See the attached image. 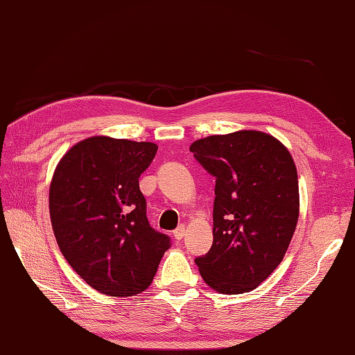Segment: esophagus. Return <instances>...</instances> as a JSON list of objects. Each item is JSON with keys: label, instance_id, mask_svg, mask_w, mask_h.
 Segmentation results:
<instances>
[{"label": "esophagus", "instance_id": "34e87169", "mask_svg": "<svg viewBox=\"0 0 355 355\" xmlns=\"http://www.w3.org/2000/svg\"><path fill=\"white\" fill-rule=\"evenodd\" d=\"M173 236H175V239H178V241L182 239L185 236V227L184 225H179L178 229L173 232Z\"/></svg>", "mask_w": 355, "mask_h": 355}]
</instances>
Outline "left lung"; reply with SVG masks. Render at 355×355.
<instances>
[{
    "label": "left lung",
    "instance_id": "left-lung-1",
    "mask_svg": "<svg viewBox=\"0 0 355 355\" xmlns=\"http://www.w3.org/2000/svg\"><path fill=\"white\" fill-rule=\"evenodd\" d=\"M190 151L216 179L213 244L195 259L200 275L218 292L253 291L282 263L297 227L298 176L291 153L259 131L200 139Z\"/></svg>",
    "mask_w": 355,
    "mask_h": 355
}]
</instances>
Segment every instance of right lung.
Instances as JSON below:
<instances>
[{
  "instance_id": "add662e5",
  "label": "right lung",
  "mask_w": 355,
  "mask_h": 355,
  "mask_svg": "<svg viewBox=\"0 0 355 355\" xmlns=\"http://www.w3.org/2000/svg\"><path fill=\"white\" fill-rule=\"evenodd\" d=\"M156 151L151 142L96 136L73 145L53 173L49 213L60 250L105 295L144 292L171 245L150 225L139 189Z\"/></svg>"
}]
</instances>
